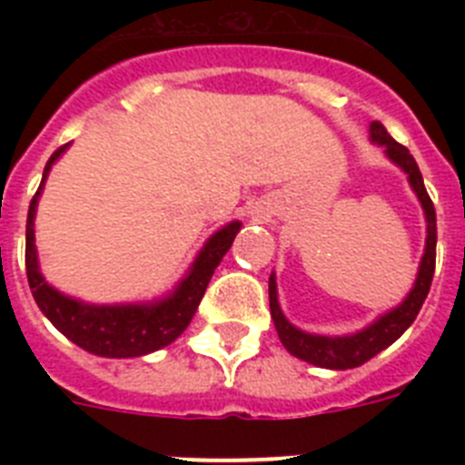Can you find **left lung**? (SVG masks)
<instances>
[{
  "instance_id": "left-lung-1",
  "label": "left lung",
  "mask_w": 465,
  "mask_h": 465,
  "mask_svg": "<svg viewBox=\"0 0 465 465\" xmlns=\"http://www.w3.org/2000/svg\"><path fill=\"white\" fill-rule=\"evenodd\" d=\"M371 139L375 143H380V146H384V153L389 155V160H393L408 174L410 186L417 193L426 216V249L424 256H421V262H419L417 279H414V286L408 293V298L402 300L398 307H393L391 312L381 314L368 328L354 332V335H342V338L312 335V332L295 328L283 316L282 307L277 302V282H274V274H270V314H272L274 328H277V335L282 340V344L289 349L295 359L307 361V363L319 365V368H328V371L359 368L365 361H371L372 356L380 354L381 349L391 347L402 332L412 326L414 319H417L419 310H421L426 295H429L435 272V240H438L435 207L430 203L429 193H426L417 160L410 155V151L402 143H398L391 134L386 133V127L380 121L371 123Z\"/></svg>"
}]
</instances>
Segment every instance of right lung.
Segmentation results:
<instances>
[{"instance_id": "right-lung-1", "label": "right lung", "mask_w": 465, "mask_h": 465, "mask_svg": "<svg viewBox=\"0 0 465 465\" xmlns=\"http://www.w3.org/2000/svg\"><path fill=\"white\" fill-rule=\"evenodd\" d=\"M69 143L60 146L44 167L39 191L35 193L27 212V230H25V270L30 282L32 295H35L39 310L46 314L48 322L63 332L64 338L79 344L81 349L104 359H133V356L151 354L155 349L167 347L188 328L197 305L203 300L207 283L213 270L232 246V240L240 232L242 223L223 225L219 232H213L197 253L195 262L191 265L186 277L179 282L174 291L155 302H142V305H88L76 298L60 293L46 283L39 272L35 246V213L39 203L41 188L46 183L53 163L64 153Z\"/></svg>"}]
</instances>
